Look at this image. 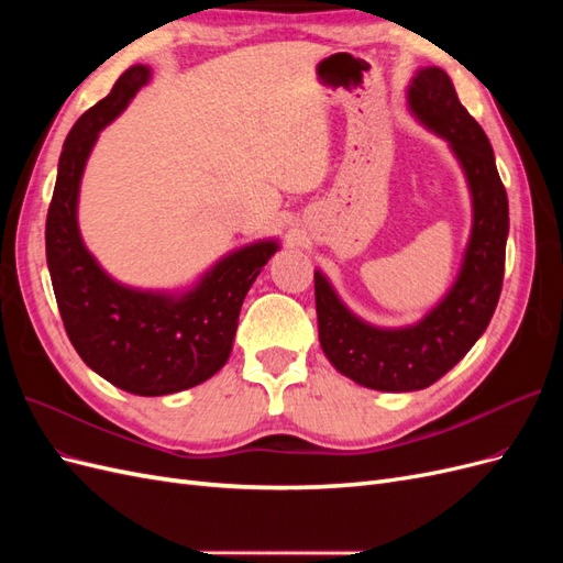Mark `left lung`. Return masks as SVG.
<instances>
[{"label": "left lung", "instance_id": "left-lung-1", "mask_svg": "<svg viewBox=\"0 0 563 563\" xmlns=\"http://www.w3.org/2000/svg\"><path fill=\"white\" fill-rule=\"evenodd\" d=\"M418 122L444 139L463 168L472 199V230L457 277L434 308L408 327L385 329L356 317L333 284L314 269L319 343L338 373L380 391L424 389L472 350L496 312L509 232L507 192L484 129L457 100L451 77L420 67L406 89Z\"/></svg>", "mask_w": 563, "mask_h": 563}]
</instances>
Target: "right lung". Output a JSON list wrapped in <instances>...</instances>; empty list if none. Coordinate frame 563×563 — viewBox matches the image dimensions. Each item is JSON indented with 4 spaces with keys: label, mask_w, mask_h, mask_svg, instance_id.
Returning a JSON list of instances; mask_svg holds the SVG:
<instances>
[{
    "label": "right lung",
    "mask_w": 563,
    "mask_h": 563,
    "mask_svg": "<svg viewBox=\"0 0 563 563\" xmlns=\"http://www.w3.org/2000/svg\"><path fill=\"white\" fill-rule=\"evenodd\" d=\"M150 79V65H131L67 133L46 216V263L65 331L84 364L131 395L164 397L209 380L228 364L242 302L279 242L234 249L176 291L126 286L93 258L77 220L84 168L100 131Z\"/></svg>",
    "instance_id": "1"
}]
</instances>
